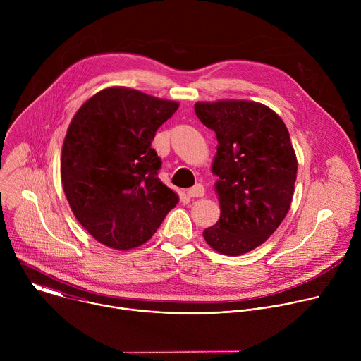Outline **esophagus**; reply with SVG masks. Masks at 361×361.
Here are the masks:
<instances>
[{
  "mask_svg": "<svg viewBox=\"0 0 361 361\" xmlns=\"http://www.w3.org/2000/svg\"><path fill=\"white\" fill-rule=\"evenodd\" d=\"M188 197H202L204 195V187L201 184H195L194 187L187 190Z\"/></svg>",
  "mask_w": 361,
  "mask_h": 361,
  "instance_id": "34e87169",
  "label": "esophagus"
}]
</instances>
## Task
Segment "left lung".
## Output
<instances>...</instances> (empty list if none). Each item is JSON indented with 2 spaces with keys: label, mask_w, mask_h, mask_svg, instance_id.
<instances>
[{
  "label": "left lung",
  "mask_w": 361,
  "mask_h": 361,
  "mask_svg": "<svg viewBox=\"0 0 361 361\" xmlns=\"http://www.w3.org/2000/svg\"><path fill=\"white\" fill-rule=\"evenodd\" d=\"M194 110L219 141L212 171L219 177L220 220L202 235L217 252L241 255L262 245L290 210L297 178L290 134L260 102H195Z\"/></svg>",
  "instance_id": "8db88e82"
}]
</instances>
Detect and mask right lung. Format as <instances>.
I'll list each match as a JSON object with an SVG mask.
<instances>
[{
    "mask_svg": "<svg viewBox=\"0 0 361 361\" xmlns=\"http://www.w3.org/2000/svg\"><path fill=\"white\" fill-rule=\"evenodd\" d=\"M178 109L127 87L98 91L73 117L61 152V181L78 223L101 244L131 250L147 243L178 195L159 178L151 148Z\"/></svg>",
    "mask_w": 361,
    "mask_h": 361,
    "instance_id": "add662e5",
    "label": "right lung"
}]
</instances>
